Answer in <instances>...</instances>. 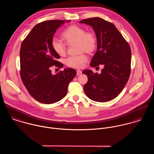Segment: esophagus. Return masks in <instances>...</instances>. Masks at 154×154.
<instances>
[{
	"label": "esophagus",
	"instance_id": "obj_1",
	"mask_svg": "<svg viewBox=\"0 0 154 154\" xmlns=\"http://www.w3.org/2000/svg\"><path fill=\"white\" fill-rule=\"evenodd\" d=\"M82 73V71L80 70H76V74L77 75H80Z\"/></svg>",
	"mask_w": 154,
	"mask_h": 154
}]
</instances>
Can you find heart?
I'll return each instance as SVG.
<instances>
[{
  "label": "heart",
  "mask_w": 154,
  "mask_h": 154,
  "mask_svg": "<svg viewBox=\"0 0 154 154\" xmlns=\"http://www.w3.org/2000/svg\"><path fill=\"white\" fill-rule=\"evenodd\" d=\"M62 37L66 44L71 45L77 44L79 53L86 52L88 54L94 52L97 47V38L95 33L86 31L85 29L77 25H71L67 27L62 33ZM53 50L60 56L66 53V44L57 38L51 41ZM88 61V57L84 53L76 56H70L65 60L67 66L73 68H82Z\"/></svg>",
  "instance_id": "heart-1"
}]
</instances>
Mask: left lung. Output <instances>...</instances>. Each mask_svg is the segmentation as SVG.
I'll use <instances>...</instances> for the list:
<instances>
[{
    "instance_id": "8db88e82",
    "label": "left lung",
    "mask_w": 154,
    "mask_h": 154,
    "mask_svg": "<svg viewBox=\"0 0 154 154\" xmlns=\"http://www.w3.org/2000/svg\"><path fill=\"white\" fill-rule=\"evenodd\" d=\"M79 22L92 26L97 38V50L90 65L94 67L100 65L104 66L100 74L88 69L82 72L88 76V82L84 86V91L88 98L94 101H109L119 95L129 78L130 45L111 22L98 17Z\"/></svg>"
}]
</instances>
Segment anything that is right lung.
I'll use <instances>...</instances> for the list:
<instances>
[{"label":"right lung","mask_w":154,"mask_h":154,"mask_svg":"<svg viewBox=\"0 0 154 154\" xmlns=\"http://www.w3.org/2000/svg\"><path fill=\"white\" fill-rule=\"evenodd\" d=\"M70 20H50L37 24L22 42L20 50V75L29 94L44 104H53L63 98L76 70L67 68L56 75L50 67L62 68L60 58L51 47L57 29Z\"/></svg>","instance_id":"obj_1"}]
</instances>
